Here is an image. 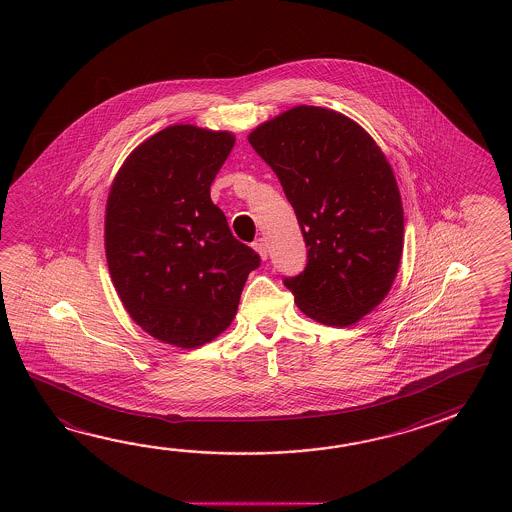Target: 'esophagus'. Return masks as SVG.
<instances>
[{
	"mask_svg": "<svg viewBox=\"0 0 512 512\" xmlns=\"http://www.w3.org/2000/svg\"><path fill=\"white\" fill-rule=\"evenodd\" d=\"M254 249L260 254L261 260H267V256H269L267 241L263 240V238H258V240L254 241Z\"/></svg>",
	"mask_w": 512,
	"mask_h": 512,
	"instance_id": "1",
	"label": "esophagus"
}]
</instances>
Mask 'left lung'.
Masks as SVG:
<instances>
[{
	"label": "left lung",
	"instance_id": "left-lung-1",
	"mask_svg": "<svg viewBox=\"0 0 512 512\" xmlns=\"http://www.w3.org/2000/svg\"><path fill=\"white\" fill-rule=\"evenodd\" d=\"M249 142L304 234L307 265L283 285L320 324L359 322L390 293L403 254V203L381 148L357 122L316 106L263 122Z\"/></svg>",
	"mask_w": 512,
	"mask_h": 512
}]
</instances>
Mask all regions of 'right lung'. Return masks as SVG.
Returning a JSON list of instances; mask_svg holds the SVG:
<instances>
[{
    "label": "right lung",
    "mask_w": 512,
    "mask_h": 512,
    "mask_svg": "<svg viewBox=\"0 0 512 512\" xmlns=\"http://www.w3.org/2000/svg\"><path fill=\"white\" fill-rule=\"evenodd\" d=\"M229 131L175 124L124 161L106 205V258L131 318L153 338L197 348L234 320L260 256L236 240L210 185L234 146Z\"/></svg>",
    "instance_id": "right-lung-1"
}]
</instances>
